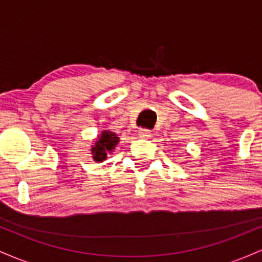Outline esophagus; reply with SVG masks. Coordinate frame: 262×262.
<instances>
[{
  "label": "esophagus",
  "mask_w": 262,
  "mask_h": 262,
  "mask_svg": "<svg viewBox=\"0 0 262 262\" xmlns=\"http://www.w3.org/2000/svg\"><path fill=\"white\" fill-rule=\"evenodd\" d=\"M150 137H151V133H150L148 129H141V130H139V138H141V139H149Z\"/></svg>",
  "instance_id": "1"
}]
</instances>
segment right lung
I'll return each mask as SVG.
<instances>
[{
	"label": "right lung",
	"instance_id": "add662e5",
	"mask_svg": "<svg viewBox=\"0 0 262 262\" xmlns=\"http://www.w3.org/2000/svg\"><path fill=\"white\" fill-rule=\"evenodd\" d=\"M119 143L118 135L111 130H102V133L95 139V143L91 145L92 159L96 162L106 160L108 154H112Z\"/></svg>",
	"mask_w": 262,
	"mask_h": 262
}]
</instances>
